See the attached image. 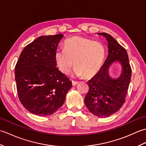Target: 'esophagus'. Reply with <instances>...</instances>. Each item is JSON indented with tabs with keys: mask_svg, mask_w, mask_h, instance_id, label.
<instances>
[{
	"mask_svg": "<svg viewBox=\"0 0 146 146\" xmlns=\"http://www.w3.org/2000/svg\"><path fill=\"white\" fill-rule=\"evenodd\" d=\"M78 83V82H77V81H74V80H72V85H73V86H75V85H77Z\"/></svg>",
	"mask_w": 146,
	"mask_h": 146,
	"instance_id": "obj_1",
	"label": "esophagus"
}]
</instances>
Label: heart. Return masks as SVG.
<instances>
[{"label": "heart", "instance_id": "obj_1", "mask_svg": "<svg viewBox=\"0 0 146 146\" xmlns=\"http://www.w3.org/2000/svg\"><path fill=\"white\" fill-rule=\"evenodd\" d=\"M64 47L55 52V60L61 72L69 73L75 61V73L78 76L92 78L102 70L106 56L102 42L77 36L68 39Z\"/></svg>", "mask_w": 146, "mask_h": 146}]
</instances>
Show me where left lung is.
<instances>
[{
  "label": "left lung",
  "mask_w": 146,
  "mask_h": 146,
  "mask_svg": "<svg viewBox=\"0 0 146 146\" xmlns=\"http://www.w3.org/2000/svg\"><path fill=\"white\" fill-rule=\"evenodd\" d=\"M108 42V56L102 70L88 81L89 90L85 98V104L90 112L98 117H107L122 107L125 102L132 69L125 49L113 37L107 33H98ZM119 60L123 71L117 80L111 79L108 73L110 65Z\"/></svg>",
  "instance_id": "obj_1"
}]
</instances>
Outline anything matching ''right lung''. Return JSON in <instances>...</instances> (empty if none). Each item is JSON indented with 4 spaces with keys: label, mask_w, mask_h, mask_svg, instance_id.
<instances>
[{
    "label": "right lung",
    "mask_w": 146,
    "mask_h": 146,
    "mask_svg": "<svg viewBox=\"0 0 146 146\" xmlns=\"http://www.w3.org/2000/svg\"><path fill=\"white\" fill-rule=\"evenodd\" d=\"M62 34L42 36L27 44L15 66V79L21 103L31 113L49 116L63 105L72 86L58 69L55 52Z\"/></svg>",
    "instance_id": "obj_1"
}]
</instances>
